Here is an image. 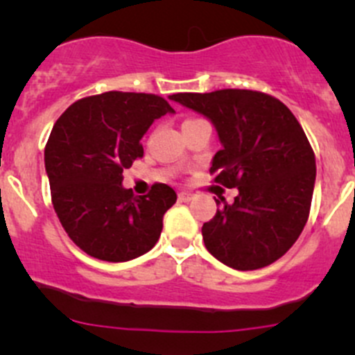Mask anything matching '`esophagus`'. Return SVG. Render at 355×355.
Masks as SVG:
<instances>
[{
	"label": "esophagus",
	"instance_id": "1",
	"mask_svg": "<svg viewBox=\"0 0 355 355\" xmlns=\"http://www.w3.org/2000/svg\"><path fill=\"white\" fill-rule=\"evenodd\" d=\"M191 199H194V194H192V192H180V194H178V200H180V202H189Z\"/></svg>",
	"mask_w": 355,
	"mask_h": 355
}]
</instances>
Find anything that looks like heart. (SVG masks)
I'll use <instances>...</instances> for the list:
<instances>
[{
    "instance_id": "1",
    "label": "heart",
    "mask_w": 355,
    "mask_h": 355,
    "mask_svg": "<svg viewBox=\"0 0 355 355\" xmlns=\"http://www.w3.org/2000/svg\"><path fill=\"white\" fill-rule=\"evenodd\" d=\"M187 121H192V120H187ZM187 121H185V123H187Z\"/></svg>"
}]
</instances>
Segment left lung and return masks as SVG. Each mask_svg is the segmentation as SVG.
Masks as SVG:
<instances>
[{
  "label": "left lung",
  "mask_w": 355,
  "mask_h": 355,
  "mask_svg": "<svg viewBox=\"0 0 355 355\" xmlns=\"http://www.w3.org/2000/svg\"><path fill=\"white\" fill-rule=\"evenodd\" d=\"M170 99L213 121L221 149L209 173L239 194L202 225L206 249L234 270H259L295 244L309 218L316 159L280 99L249 89L178 92Z\"/></svg>",
  "instance_id": "1"
}]
</instances>
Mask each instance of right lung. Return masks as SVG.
<instances>
[{
	"label": "right lung",
	"mask_w": 355,
	"mask_h": 355,
	"mask_svg": "<svg viewBox=\"0 0 355 355\" xmlns=\"http://www.w3.org/2000/svg\"><path fill=\"white\" fill-rule=\"evenodd\" d=\"M166 113L173 108L161 96L110 91L78 99L56 120L44 148L53 207L89 256L123 263L156 245L177 194L155 184L137 198L121 182L144 156L142 135Z\"/></svg>",
	"instance_id": "right-lung-1"
}]
</instances>
